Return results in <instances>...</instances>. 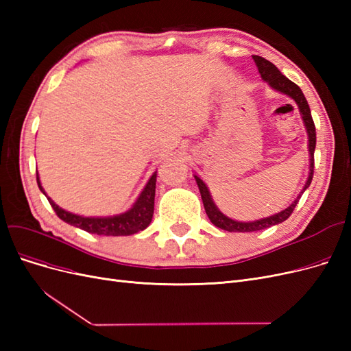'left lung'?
Wrapping results in <instances>:
<instances>
[{
    "instance_id": "left-lung-1",
    "label": "left lung",
    "mask_w": 351,
    "mask_h": 351,
    "mask_svg": "<svg viewBox=\"0 0 351 351\" xmlns=\"http://www.w3.org/2000/svg\"><path fill=\"white\" fill-rule=\"evenodd\" d=\"M252 57H253L254 62H256L262 79L267 80L274 89H277V90H280L285 95H289V97L293 98L295 101V104L299 105V110L302 112L303 121H304L306 129H307V134H309V152H311V173H309V178H307V183L304 184V189H303V192H304V190L311 186L312 178H313V167H315V156L313 155H315V146H316L315 123H313V119H312L309 104H307L302 89L297 86L294 82H291L290 79H287L284 74L272 64L271 61L265 60L263 57H259V56H252ZM195 178H196V183H197V187H199L202 200H204L206 215L209 217L212 224H214L218 228H221V230L231 231V232L259 231V230H265L268 227H272L275 224H280V222L285 221L293 214L295 205L299 204V199L302 197V195H300L289 208L284 209L282 212H280V214H277V215H272L269 218H263V219L253 221V222H240V221H234V219H231V218H228V217L222 214V212L214 204V200H212V197L209 195V190H208L206 184L204 183V180H200L197 176H195Z\"/></svg>"
}]
</instances>
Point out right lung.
<instances>
[{
  "instance_id": "1",
  "label": "right lung",
  "mask_w": 351,
  "mask_h": 351,
  "mask_svg": "<svg viewBox=\"0 0 351 351\" xmlns=\"http://www.w3.org/2000/svg\"><path fill=\"white\" fill-rule=\"evenodd\" d=\"M36 182L40 192L45 195L44 189L40 186L38 174H36ZM155 184H156V171L149 178V182H147L146 187L143 189L139 199L136 200L133 208L130 210H127L125 214L110 217V218L80 217L61 209L49 197H48V202L51 204L52 209L56 210L57 217L70 226L79 227L84 231L92 232V234H98V236H130V234H134V232L145 230L151 224L152 215H154V204H155Z\"/></svg>"
}]
</instances>
